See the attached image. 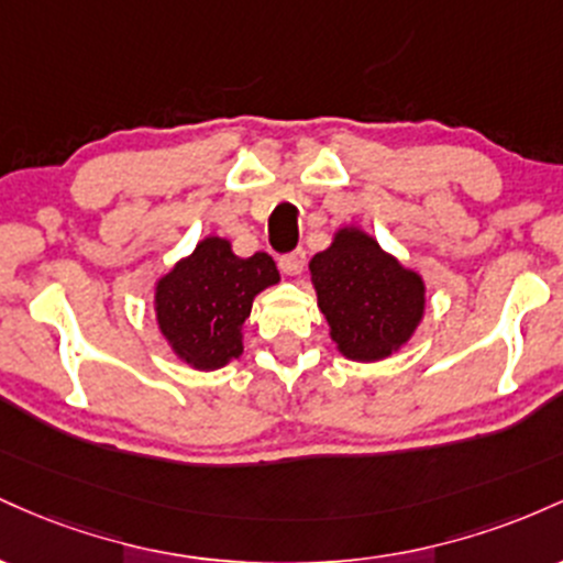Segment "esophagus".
<instances>
[{
	"label": "esophagus",
	"mask_w": 563,
	"mask_h": 563,
	"mask_svg": "<svg viewBox=\"0 0 563 563\" xmlns=\"http://www.w3.org/2000/svg\"><path fill=\"white\" fill-rule=\"evenodd\" d=\"M279 268L287 276L302 274V268H306V250H295V252H287V255H282L279 257Z\"/></svg>",
	"instance_id": "34e87169"
}]
</instances>
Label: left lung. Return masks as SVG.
<instances>
[{
	"label": "left lung",
	"instance_id": "obj_1",
	"mask_svg": "<svg viewBox=\"0 0 563 563\" xmlns=\"http://www.w3.org/2000/svg\"><path fill=\"white\" fill-rule=\"evenodd\" d=\"M308 268L330 338L345 358L380 362L418 330L426 282L362 229H340Z\"/></svg>",
	"mask_w": 563,
	"mask_h": 563
}]
</instances>
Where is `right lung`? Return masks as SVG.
I'll use <instances>...</instances> for the list:
<instances>
[{"label": "right lung", "mask_w": 563, "mask_h": 563, "mask_svg": "<svg viewBox=\"0 0 563 563\" xmlns=\"http://www.w3.org/2000/svg\"><path fill=\"white\" fill-rule=\"evenodd\" d=\"M279 282L274 257L233 255L229 239L207 236L197 250L156 282L154 311L159 332L180 362L220 369L242 356V327L252 300Z\"/></svg>", "instance_id": "right-lung-1"}]
</instances>
